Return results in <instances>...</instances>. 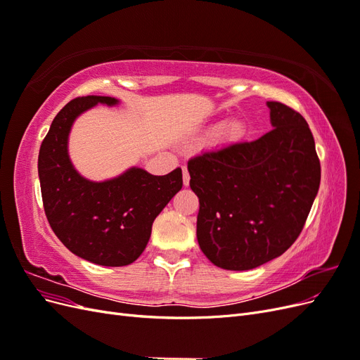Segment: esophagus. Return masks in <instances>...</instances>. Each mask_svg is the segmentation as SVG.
Here are the masks:
<instances>
[{
    "label": "esophagus",
    "mask_w": 360,
    "mask_h": 360,
    "mask_svg": "<svg viewBox=\"0 0 360 360\" xmlns=\"http://www.w3.org/2000/svg\"><path fill=\"white\" fill-rule=\"evenodd\" d=\"M189 181H191V176H189V171L188 168H183V184L184 186H189Z\"/></svg>",
    "instance_id": "1"
}]
</instances>
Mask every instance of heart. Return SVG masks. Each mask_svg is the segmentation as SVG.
Segmentation results:
<instances>
[{
  "mask_svg": "<svg viewBox=\"0 0 360 360\" xmlns=\"http://www.w3.org/2000/svg\"><path fill=\"white\" fill-rule=\"evenodd\" d=\"M224 129V134L226 138L230 139H240L245 134H246V124L242 120H233V122L226 123L225 122H217L214 124H212L210 130L213 134L219 132V130Z\"/></svg>",
  "mask_w": 360,
  "mask_h": 360,
  "instance_id": "b5f03b06",
  "label": "heart"
}]
</instances>
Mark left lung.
Listing matches in <instances>:
<instances>
[{
  "label": "left lung",
  "mask_w": 360,
  "mask_h": 360,
  "mask_svg": "<svg viewBox=\"0 0 360 360\" xmlns=\"http://www.w3.org/2000/svg\"><path fill=\"white\" fill-rule=\"evenodd\" d=\"M267 108L270 132L188 163L200 200L198 245L225 270H250L284 254L319 193L320 160L307 120L284 103Z\"/></svg>",
  "instance_id": "8db88e82"
}]
</instances>
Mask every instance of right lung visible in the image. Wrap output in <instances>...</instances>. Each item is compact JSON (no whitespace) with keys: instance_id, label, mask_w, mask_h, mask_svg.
<instances>
[{"instance_id":"right-lung-1","label":"right lung","mask_w":360,"mask_h":360,"mask_svg":"<svg viewBox=\"0 0 360 360\" xmlns=\"http://www.w3.org/2000/svg\"><path fill=\"white\" fill-rule=\"evenodd\" d=\"M117 106L115 97L84 96L53 118L39 151L43 207L52 231L70 252L90 263L122 267L144 252L151 225L181 186V169L153 176L130 167L117 177L94 181L75 168L69 135L76 118L96 105Z\"/></svg>"}]
</instances>
